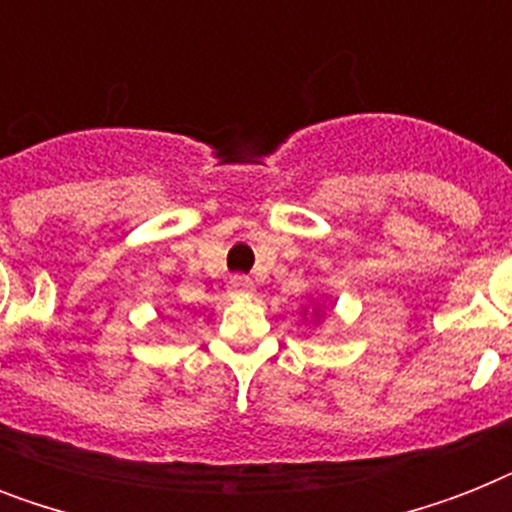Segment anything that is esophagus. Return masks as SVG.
<instances>
[{
  "instance_id": "obj_1",
  "label": "esophagus",
  "mask_w": 512,
  "mask_h": 512,
  "mask_svg": "<svg viewBox=\"0 0 512 512\" xmlns=\"http://www.w3.org/2000/svg\"><path fill=\"white\" fill-rule=\"evenodd\" d=\"M228 292H231L233 297H252L255 295V281L247 279V276H233V279L228 281Z\"/></svg>"
}]
</instances>
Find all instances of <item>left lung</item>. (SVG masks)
Instances as JSON below:
<instances>
[{"mask_svg": "<svg viewBox=\"0 0 512 512\" xmlns=\"http://www.w3.org/2000/svg\"><path fill=\"white\" fill-rule=\"evenodd\" d=\"M300 316H303L305 321H313V324H321V319H324V305H321L319 300H313L311 308H303V311H300Z\"/></svg>", "mask_w": 512, "mask_h": 512, "instance_id": "8db88e82", "label": "left lung"}]
</instances>
